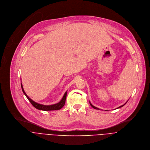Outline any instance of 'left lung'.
<instances>
[{
	"label": "left lung",
	"instance_id": "obj_1",
	"mask_svg": "<svg viewBox=\"0 0 150 150\" xmlns=\"http://www.w3.org/2000/svg\"><path fill=\"white\" fill-rule=\"evenodd\" d=\"M127 102H128V101H127ZM127 102H126V103H125V104H124V105H122V106H119V107H118V108H117V109H118V108H121V107H122V106H124V105H125V104H126V103H127ZM89 103H90V104H91V106H92V108H94V109H99V108H96V107H95V106H93V105H92V104H91V102H89Z\"/></svg>",
	"mask_w": 150,
	"mask_h": 150
}]
</instances>
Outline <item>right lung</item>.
Listing matches in <instances>:
<instances>
[{"label":"right lung","instance_id":"obj_1","mask_svg":"<svg viewBox=\"0 0 150 150\" xmlns=\"http://www.w3.org/2000/svg\"><path fill=\"white\" fill-rule=\"evenodd\" d=\"M21 87H22V92L24 93V95L26 96V97L27 98V99L29 100V101L31 102V103L33 105V106L34 107H35L36 109H39V110H44V111H48V110H59L62 109L65 105V102H66V96H67V92H66L63 98L62 99V100L59 101L58 103L54 104V105H42V104H40L38 103L35 102H34V100H33L31 99H30L27 95L26 94V93L25 92L22 84L21 83Z\"/></svg>","mask_w":150,"mask_h":150}]
</instances>
